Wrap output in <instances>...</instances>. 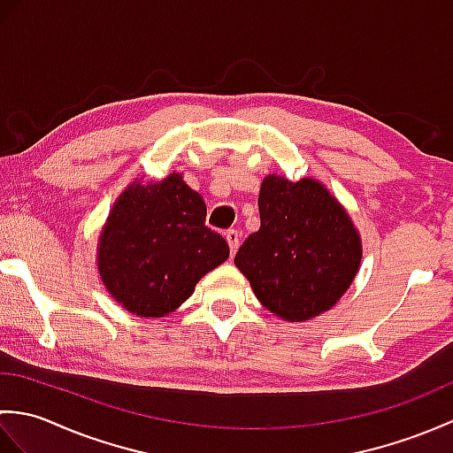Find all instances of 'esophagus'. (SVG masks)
Returning <instances> with one entry per match:
<instances>
[{
    "instance_id": "esophagus-1",
    "label": "esophagus",
    "mask_w": 453,
    "mask_h": 453,
    "mask_svg": "<svg viewBox=\"0 0 453 453\" xmlns=\"http://www.w3.org/2000/svg\"><path fill=\"white\" fill-rule=\"evenodd\" d=\"M226 242L229 245V251H232V255H235L237 247H239V234L235 232V229H229V232L226 234Z\"/></svg>"
}]
</instances>
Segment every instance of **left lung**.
Masks as SVG:
<instances>
[{
  "label": "left lung",
  "instance_id": "1",
  "mask_svg": "<svg viewBox=\"0 0 453 453\" xmlns=\"http://www.w3.org/2000/svg\"><path fill=\"white\" fill-rule=\"evenodd\" d=\"M261 229L249 235L235 266L257 300L284 321L329 311L354 282L362 239L349 211L321 180L271 173L258 192Z\"/></svg>",
  "mask_w": 453,
  "mask_h": 453
}]
</instances>
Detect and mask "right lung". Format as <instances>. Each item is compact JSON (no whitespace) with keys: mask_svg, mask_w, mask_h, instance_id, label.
Returning a JSON list of instances; mask_svg holds the SVG:
<instances>
[{"mask_svg":"<svg viewBox=\"0 0 453 453\" xmlns=\"http://www.w3.org/2000/svg\"><path fill=\"white\" fill-rule=\"evenodd\" d=\"M204 221V200L180 173L124 188L97 242L99 276L112 300L138 317L179 310L229 257L226 239Z\"/></svg>","mask_w":453,"mask_h":453,"instance_id":"add662e5","label":"right lung"}]
</instances>
